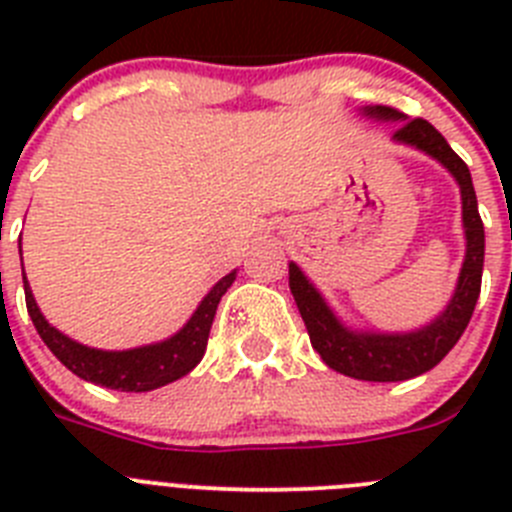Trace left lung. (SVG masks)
<instances>
[{"mask_svg":"<svg viewBox=\"0 0 512 512\" xmlns=\"http://www.w3.org/2000/svg\"><path fill=\"white\" fill-rule=\"evenodd\" d=\"M361 115L379 122H402L392 135L395 143L410 146L431 156L454 176L461 192V225H464V261L449 305L438 312L431 323L405 333H382V330L351 328L328 305L320 289L305 277V271L289 261V289L295 295L305 328L310 333L312 348L320 359L346 377L361 382H405L418 374L431 372L433 366L449 354L464 328L469 325L479 287H482V266H485V225L477 210L469 166L451 151L441 133L428 120H408L402 112L382 104L361 107Z\"/></svg>","mask_w":512,"mask_h":512,"instance_id":"left-lung-1","label":"left lung"}]
</instances>
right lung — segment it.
<instances>
[{"mask_svg":"<svg viewBox=\"0 0 512 512\" xmlns=\"http://www.w3.org/2000/svg\"><path fill=\"white\" fill-rule=\"evenodd\" d=\"M235 274H238L235 269L225 274L207 292L205 300L192 312V318L176 330L174 336L158 343H148V346L125 348V351H102V348L84 346V343L74 341V338H69L58 328H53L45 320L43 312H40L38 302H35L25 271H22V282H25L27 312L33 318L35 330H38L45 346L51 348L53 356L66 369H71L76 377L87 379V382L107 387V390L151 392L164 387V384L182 379L184 374H189L194 366L200 364L202 356H205L207 338H210V328L212 320H215L217 305H220V297L235 282Z\"/></svg>","mask_w":512,"mask_h":512,"instance_id":"obj_1","label":"right lung"}]
</instances>
